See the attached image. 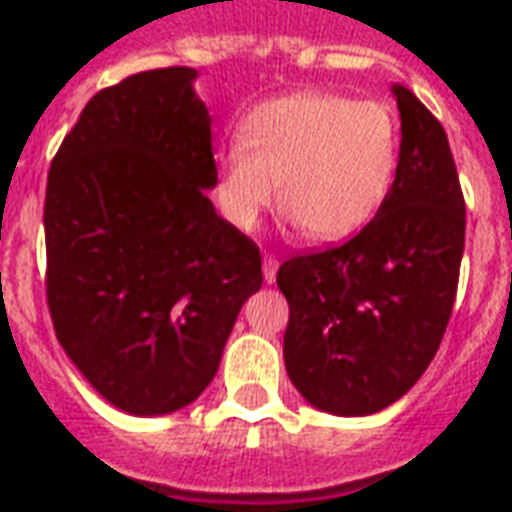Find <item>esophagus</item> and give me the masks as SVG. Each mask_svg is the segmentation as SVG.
<instances>
[{"label":"esophagus","instance_id":"34e87169","mask_svg":"<svg viewBox=\"0 0 512 512\" xmlns=\"http://www.w3.org/2000/svg\"><path fill=\"white\" fill-rule=\"evenodd\" d=\"M277 277V256L275 253H264V280L275 283Z\"/></svg>","mask_w":512,"mask_h":512}]
</instances>
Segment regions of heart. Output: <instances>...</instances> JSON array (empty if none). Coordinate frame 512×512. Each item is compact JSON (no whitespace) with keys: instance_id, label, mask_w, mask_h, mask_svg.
Segmentation results:
<instances>
[{"instance_id":"obj_1","label":"heart","mask_w":512,"mask_h":512,"mask_svg":"<svg viewBox=\"0 0 512 512\" xmlns=\"http://www.w3.org/2000/svg\"><path fill=\"white\" fill-rule=\"evenodd\" d=\"M400 165V122L384 101L301 90L256 106L240 146L219 157L216 194L237 229L277 205L312 240L358 232L387 200Z\"/></svg>"}]
</instances>
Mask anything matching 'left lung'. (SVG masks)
Here are the masks:
<instances>
[{"label":"left lung","instance_id":"left-lung-1","mask_svg":"<svg viewBox=\"0 0 512 512\" xmlns=\"http://www.w3.org/2000/svg\"><path fill=\"white\" fill-rule=\"evenodd\" d=\"M387 200L347 243L277 269L288 299L285 371L312 406L366 417L403 398L435 358L457 296L465 197L446 130L408 87Z\"/></svg>","mask_w":512,"mask_h":512}]
</instances>
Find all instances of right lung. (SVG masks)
Segmentation results:
<instances>
[{
  "label": "right lung",
  "instance_id": "obj_1",
  "mask_svg": "<svg viewBox=\"0 0 512 512\" xmlns=\"http://www.w3.org/2000/svg\"><path fill=\"white\" fill-rule=\"evenodd\" d=\"M186 66L95 93L47 173V307L58 342L112 406H189L219 371L261 253L202 189L211 117Z\"/></svg>",
  "mask_w": 512,
  "mask_h": 512
}]
</instances>
